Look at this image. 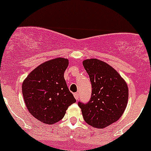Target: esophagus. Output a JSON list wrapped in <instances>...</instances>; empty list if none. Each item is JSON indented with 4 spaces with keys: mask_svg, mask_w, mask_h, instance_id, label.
<instances>
[{
    "mask_svg": "<svg viewBox=\"0 0 151 151\" xmlns=\"http://www.w3.org/2000/svg\"><path fill=\"white\" fill-rule=\"evenodd\" d=\"M74 98L76 99V100H78L79 99V93H74Z\"/></svg>",
    "mask_w": 151,
    "mask_h": 151,
    "instance_id": "esophagus-1",
    "label": "esophagus"
}]
</instances>
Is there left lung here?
Returning a JSON list of instances; mask_svg holds the SVG:
<instances>
[{"instance_id":"left-lung-1","label":"left lung","mask_w":151,"mask_h":151,"mask_svg":"<svg viewBox=\"0 0 151 151\" xmlns=\"http://www.w3.org/2000/svg\"><path fill=\"white\" fill-rule=\"evenodd\" d=\"M83 64L91 82L92 94L89 102L78 105L85 122L104 129L122 116L128 104L129 88L119 73L106 62L91 58L83 60Z\"/></svg>"}]
</instances>
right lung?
<instances>
[{"mask_svg":"<svg viewBox=\"0 0 151 151\" xmlns=\"http://www.w3.org/2000/svg\"><path fill=\"white\" fill-rule=\"evenodd\" d=\"M68 60L57 58L38 66L24 80L22 91L25 106L34 118L45 124L63 119L76 99L68 90L64 72Z\"/></svg>","mask_w":151,"mask_h":151,"instance_id":"1","label":"right lung"}]
</instances>
